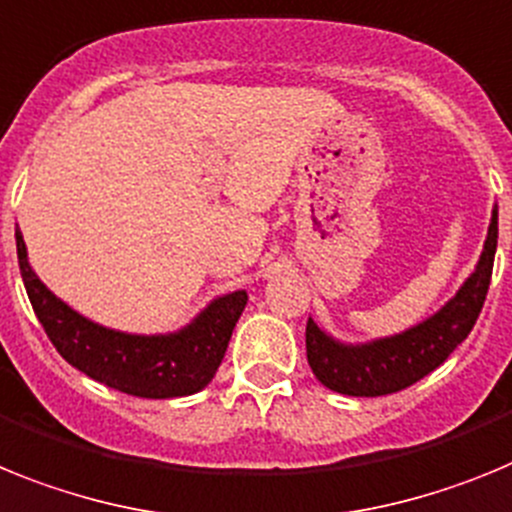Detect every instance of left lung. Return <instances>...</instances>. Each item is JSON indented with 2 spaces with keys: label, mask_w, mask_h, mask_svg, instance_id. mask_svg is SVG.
Returning a JSON list of instances; mask_svg holds the SVG:
<instances>
[{
  "label": "left lung",
  "mask_w": 512,
  "mask_h": 512,
  "mask_svg": "<svg viewBox=\"0 0 512 512\" xmlns=\"http://www.w3.org/2000/svg\"><path fill=\"white\" fill-rule=\"evenodd\" d=\"M497 250V206L492 208L490 229L484 239L477 268L433 317L410 330L371 342H340L317 322H306V358L327 389L348 397H384L394 394L441 366L459 348L477 322L484 296L490 288L492 262Z\"/></svg>",
  "instance_id": "8db88e82"
}]
</instances>
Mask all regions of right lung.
<instances>
[{
  "label": "right lung",
  "instance_id": "add662e5",
  "mask_svg": "<svg viewBox=\"0 0 512 512\" xmlns=\"http://www.w3.org/2000/svg\"><path fill=\"white\" fill-rule=\"evenodd\" d=\"M15 239L22 283L35 317L66 363L131 397H188L211 384L229 348L234 324L247 306V291H231L213 299L177 332L131 335L82 317L48 291L30 268L20 229H15Z\"/></svg>",
  "mask_w": 512,
  "mask_h": 512
}]
</instances>
